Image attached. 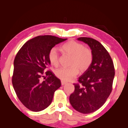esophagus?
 Returning a JSON list of instances; mask_svg holds the SVG:
<instances>
[{
    "instance_id": "obj_1",
    "label": "esophagus",
    "mask_w": 128,
    "mask_h": 128,
    "mask_svg": "<svg viewBox=\"0 0 128 128\" xmlns=\"http://www.w3.org/2000/svg\"><path fill=\"white\" fill-rule=\"evenodd\" d=\"M66 83H66V82L63 81V80H62V81H61V84H62V86H64V84H66Z\"/></svg>"
}]
</instances>
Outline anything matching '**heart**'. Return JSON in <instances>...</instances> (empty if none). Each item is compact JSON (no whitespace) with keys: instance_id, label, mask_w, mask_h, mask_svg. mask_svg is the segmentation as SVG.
<instances>
[{"instance_id":"obj_1","label":"heart","mask_w":128,"mask_h":128,"mask_svg":"<svg viewBox=\"0 0 128 128\" xmlns=\"http://www.w3.org/2000/svg\"><path fill=\"white\" fill-rule=\"evenodd\" d=\"M60 50L64 54L72 57L69 68H62L55 72L58 78L63 81H70L75 78L80 71L84 72L90 68L93 60V55L90 49L85 48L82 44L70 41L62 45ZM48 58L54 66L59 64V58L56 48H52L49 52Z\"/></svg>"}]
</instances>
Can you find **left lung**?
<instances>
[{
	"mask_svg": "<svg viewBox=\"0 0 128 128\" xmlns=\"http://www.w3.org/2000/svg\"><path fill=\"white\" fill-rule=\"evenodd\" d=\"M78 40L88 45L93 60L90 68L78 78L80 84H74V91L69 101L77 111L90 114L101 108L111 94L115 69L109 53L100 42L87 37Z\"/></svg>",
	"mask_w": 128,
	"mask_h": 128,
	"instance_id": "obj_1",
	"label": "left lung"
}]
</instances>
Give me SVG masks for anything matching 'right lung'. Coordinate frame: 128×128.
Segmentation results:
<instances>
[{"mask_svg": "<svg viewBox=\"0 0 128 128\" xmlns=\"http://www.w3.org/2000/svg\"><path fill=\"white\" fill-rule=\"evenodd\" d=\"M66 40L52 36H36L24 44L16 56L12 84L18 99L31 111L48 107L60 87V79L52 72H44L50 64V50Z\"/></svg>", "mask_w": 128, "mask_h": 128, "instance_id": "1", "label": "right lung"}]
</instances>
